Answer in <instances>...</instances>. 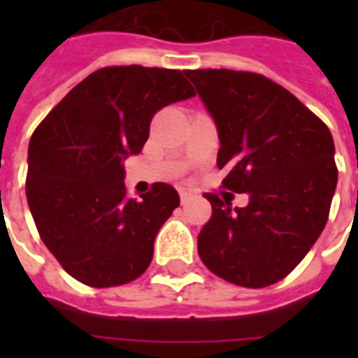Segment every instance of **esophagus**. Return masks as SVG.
<instances>
[{
  "label": "esophagus",
  "mask_w": 358,
  "mask_h": 358,
  "mask_svg": "<svg viewBox=\"0 0 358 358\" xmlns=\"http://www.w3.org/2000/svg\"><path fill=\"white\" fill-rule=\"evenodd\" d=\"M191 199V193L187 189H180V201H182V204H185V202H189Z\"/></svg>",
  "instance_id": "34e87169"
}]
</instances>
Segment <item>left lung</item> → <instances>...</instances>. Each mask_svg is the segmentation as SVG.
I'll list each match as a JSON object with an SVG mask.
<instances>
[{
    "instance_id": "left-lung-1",
    "label": "left lung",
    "mask_w": 358,
    "mask_h": 358,
    "mask_svg": "<svg viewBox=\"0 0 358 358\" xmlns=\"http://www.w3.org/2000/svg\"><path fill=\"white\" fill-rule=\"evenodd\" d=\"M215 122L227 189L247 193L232 208L208 193L212 219L199 234V256L217 277L245 288L284 278L327 223L338 171L329 128L275 81L252 72L187 70Z\"/></svg>"
}]
</instances>
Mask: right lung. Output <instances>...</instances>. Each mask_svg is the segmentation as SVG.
<instances>
[{"mask_svg":"<svg viewBox=\"0 0 358 358\" xmlns=\"http://www.w3.org/2000/svg\"><path fill=\"white\" fill-rule=\"evenodd\" d=\"M191 96L180 70L109 66L78 83L35 129L27 204L44 245L76 280L109 288L150 266L157 232L180 196L157 182L128 199L124 159L143 150L159 109Z\"/></svg>","mask_w":358,"mask_h":358,"instance_id":"add662e5","label":"right lung"}]
</instances>
